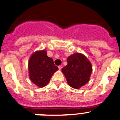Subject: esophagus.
<instances>
[{
	"instance_id": "34e87169",
	"label": "esophagus",
	"mask_w": 120,
	"mask_h": 120,
	"mask_svg": "<svg viewBox=\"0 0 120 120\" xmlns=\"http://www.w3.org/2000/svg\"><path fill=\"white\" fill-rule=\"evenodd\" d=\"M62 67H61V66H58V69H59V70H61V69H62Z\"/></svg>"
}]
</instances>
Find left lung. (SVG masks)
<instances>
[{
    "label": "left lung",
    "mask_w": 120,
    "mask_h": 120,
    "mask_svg": "<svg viewBox=\"0 0 120 120\" xmlns=\"http://www.w3.org/2000/svg\"><path fill=\"white\" fill-rule=\"evenodd\" d=\"M68 64L62 69L67 82L71 87L79 89L89 81L92 65L86 56L76 53L67 58Z\"/></svg>",
    "instance_id": "left-lung-1"
}]
</instances>
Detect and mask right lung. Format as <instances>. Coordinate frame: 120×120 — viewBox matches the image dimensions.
Returning a JSON list of instances; mask_svg holds the SVG:
<instances>
[{
  "label": "right lung",
  "instance_id": "obj_1",
  "mask_svg": "<svg viewBox=\"0 0 120 120\" xmlns=\"http://www.w3.org/2000/svg\"><path fill=\"white\" fill-rule=\"evenodd\" d=\"M29 78L40 88L46 86L53 74L58 69L53 59L47 56L46 51H36L32 54L28 63Z\"/></svg>",
  "mask_w": 120,
  "mask_h": 120
}]
</instances>
